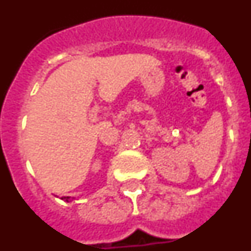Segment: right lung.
<instances>
[{
	"label": "right lung",
	"instance_id": "obj_1",
	"mask_svg": "<svg viewBox=\"0 0 251 251\" xmlns=\"http://www.w3.org/2000/svg\"><path fill=\"white\" fill-rule=\"evenodd\" d=\"M63 200H65V201H68V200H69V197H63Z\"/></svg>",
	"mask_w": 251,
	"mask_h": 251
}]
</instances>
